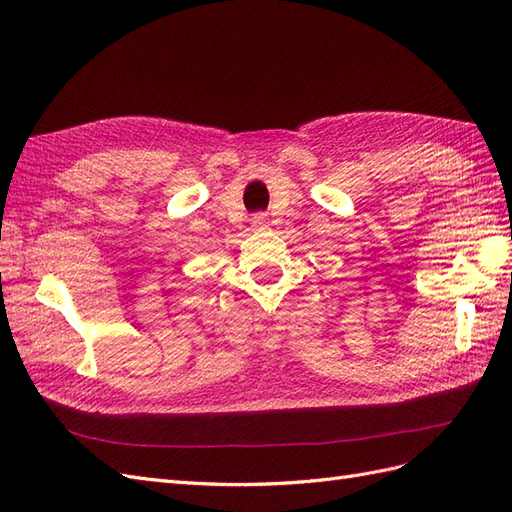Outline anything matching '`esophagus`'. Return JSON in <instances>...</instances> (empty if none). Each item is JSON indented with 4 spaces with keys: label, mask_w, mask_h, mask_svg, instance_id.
<instances>
[{
    "label": "esophagus",
    "mask_w": 512,
    "mask_h": 512,
    "mask_svg": "<svg viewBox=\"0 0 512 512\" xmlns=\"http://www.w3.org/2000/svg\"><path fill=\"white\" fill-rule=\"evenodd\" d=\"M266 222H268L266 214H257V216L253 218V225H255V227H266Z\"/></svg>",
    "instance_id": "esophagus-1"
}]
</instances>
